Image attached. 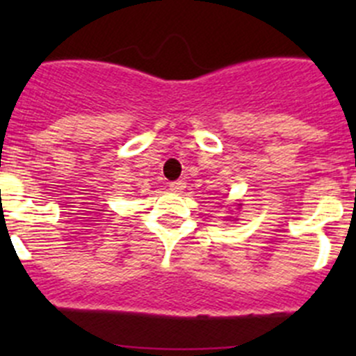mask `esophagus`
I'll list each match as a JSON object with an SVG mask.
<instances>
[{"label": "esophagus", "mask_w": 356, "mask_h": 356, "mask_svg": "<svg viewBox=\"0 0 356 356\" xmlns=\"http://www.w3.org/2000/svg\"><path fill=\"white\" fill-rule=\"evenodd\" d=\"M168 188H170L172 191H182V189L186 188V182L184 181H174L168 184Z\"/></svg>", "instance_id": "esophagus-1"}]
</instances>
